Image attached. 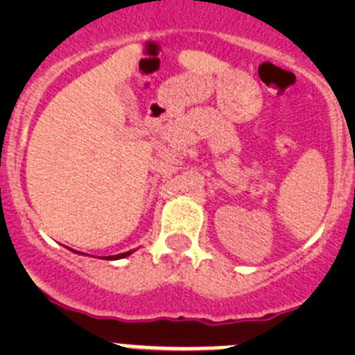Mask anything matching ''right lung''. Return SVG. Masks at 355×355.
<instances>
[{"label":"right lung","instance_id":"right-lung-1","mask_svg":"<svg viewBox=\"0 0 355 355\" xmlns=\"http://www.w3.org/2000/svg\"><path fill=\"white\" fill-rule=\"evenodd\" d=\"M130 252H123V254H116V256H108V259H120V257H125L128 256Z\"/></svg>","mask_w":355,"mask_h":355}]
</instances>
